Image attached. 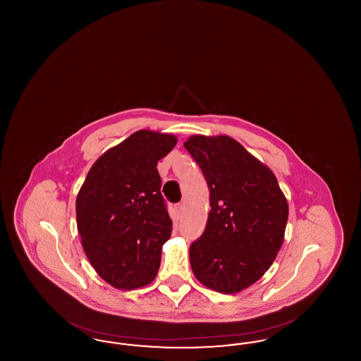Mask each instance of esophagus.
<instances>
[{"instance_id":"34e87169","label":"esophagus","mask_w":361,"mask_h":361,"mask_svg":"<svg viewBox=\"0 0 361 361\" xmlns=\"http://www.w3.org/2000/svg\"><path fill=\"white\" fill-rule=\"evenodd\" d=\"M174 209H176V214L180 216V215H181V212H183V209H184L183 203H178V204H176V206H174Z\"/></svg>"}]
</instances>
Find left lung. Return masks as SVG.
<instances>
[{
    "instance_id": "1",
    "label": "left lung",
    "mask_w": 361,
    "mask_h": 361,
    "mask_svg": "<svg viewBox=\"0 0 361 361\" xmlns=\"http://www.w3.org/2000/svg\"><path fill=\"white\" fill-rule=\"evenodd\" d=\"M184 147L206 177V230L189 247L195 277L221 293L242 291L269 269L280 250L288 203L274 172L227 135H192Z\"/></svg>"
}]
</instances>
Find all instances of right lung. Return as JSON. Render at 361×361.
I'll return each instance as SVG.
<instances>
[{
  "instance_id": "1",
  "label": "right lung",
  "mask_w": 361,
  "mask_h": 361,
  "mask_svg": "<svg viewBox=\"0 0 361 361\" xmlns=\"http://www.w3.org/2000/svg\"><path fill=\"white\" fill-rule=\"evenodd\" d=\"M176 143L172 134L139 130L93 164L77 195V227L86 257L118 290L145 287L158 274L172 219L157 164Z\"/></svg>"
}]
</instances>
